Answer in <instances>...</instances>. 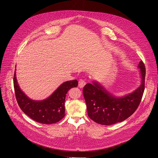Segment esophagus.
<instances>
[{
  "instance_id": "obj_1",
  "label": "esophagus",
  "mask_w": 158,
  "mask_h": 158,
  "mask_svg": "<svg viewBox=\"0 0 158 158\" xmlns=\"http://www.w3.org/2000/svg\"><path fill=\"white\" fill-rule=\"evenodd\" d=\"M85 84H86V82H85V81L83 79H81L80 80L79 82H78V86L80 88H82L84 85H85Z\"/></svg>"
}]
</instances>
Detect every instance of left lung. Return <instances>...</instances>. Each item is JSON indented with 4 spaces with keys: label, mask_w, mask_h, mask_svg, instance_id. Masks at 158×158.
<instances>
[{
    "label": "left lung",
    "mask_w": 158,
    "mask_h": 158,
    "mask_svg": "<svg viewBox=\"0 0 158 158\" xmlns=\"http://www.w3.org/2000/svg\"><path fill=\"white\" fill-rule=\"evenodd\" d=\"M141 84L134 92L125 96L113 95L98 82L85 84L83 95L86 103L88 117L94 122L103 125H111L126 120L135 113L141 102L144 91L146 69L140 61Z\"/></svg>",
    "instance_id": "1"
}]
</instances>
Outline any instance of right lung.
Listing matches in <instances>:
<instances>
[{"label":"right lung","mask_w":158,"mask_h":158,"mask_svg":"<svg viewBox=\"0 0 158 158\" xmlns=\"http://www.w3.org/2000/svg\"><path fill=\"white\" fill-rule=\"evenodd\" d=\"M77 86L76 80L66 81L60 84L49 97L36 101L28 98L22 92L17 82L16 71L14 72V88L19 107L33 120L43 124L56 123L64 117L66 95L70 89Z\"/></svg>","instance_id":"obj_1"}]
</instances>
